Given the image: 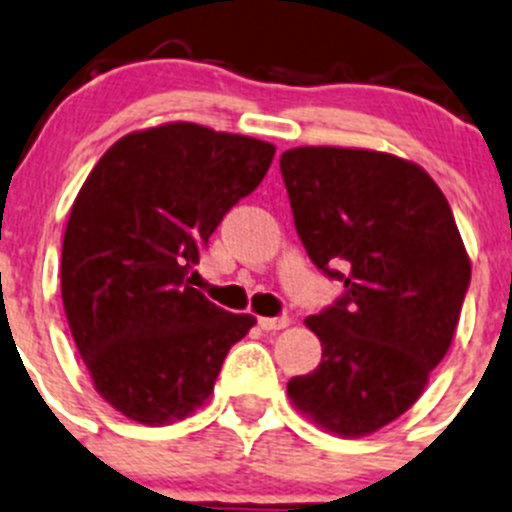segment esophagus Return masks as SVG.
<instances>
[{
    "instance_id": "obj_1",
    "label": "esophagus",
    "mask_w": 512,
    "mask_h": 512,
    "mask_svg": "<svg viewBox=\"0 0 512 512\" xmlns=\"http://www.w3.org/2000/svg\"><path fill=\"white\" fill-rule=\"evenodd\" d=\"M257 326H260L262 331H283V328L290 326V318L288 315H280V318H260Z\"/></svg>"
}]
</instances>
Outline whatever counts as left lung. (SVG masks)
<instances>
[{
    "label": "left lung",
    "instance_id": "1",
    "mask_svg": "<svg viewBox=\"0 0 512 512\" xmlns=\"http://www.w3.org/2000/svg\"><path fill=\"white\" fill-rule=\"evenodd\" d=\"M280 171L310 260L346 288L305 318L323 358L288 381V396L326 432L366 437L412 407L450 351L470 257L442 189L414 161L298 146ZM338 261L348 273L330 270Z\"/></svg>",
    "mask_w": 512,
    "mask_h": 512
}]
</instances>
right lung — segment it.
I'll return each instance as SVG.
<instances>
[{"mask_svg": "<svg viewBox=\"0 0 512 512\" xmlns=\"http://www.w3.org/2000/svg\"><path fill=\"white\" fill-rule=\"evenodd\" d=\"M272 156L260 138L171 121L118 138L80 186L62 305L95 391L123 417L161 427L197 412L257 323L204 298L189 272Z\"/></svg>", "mask_w": 512, "mask_h": 512, "instance_id": "obj_1", "label": "right lung"}]
</instances>
